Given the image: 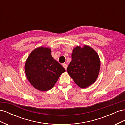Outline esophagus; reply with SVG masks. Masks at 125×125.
<instances>
[{
    "mask_svg": "<svg viewBox=\"0 0 125 125\" xmlns=\"http://www.w3.org/2000/svg\"><path fill=\"white\" fill-rule=\"evenodd\" d=\"M62 66H63V67L65 68V69L66 70L67 69V65H66V63H63L62 64Z\"/></svg>",
    "mask_w": 125,
    "mask_h": 125,
    "instance_id": "obj_1",
    "label": "esophagus"
}]
</instances>
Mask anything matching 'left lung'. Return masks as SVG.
I'll return each mask as SVG.
<instances>
[{"mask_svg": "<svg viewBox=\"0 0 125 125\" xmlns=\"http://www.w3.org/2000/svg\"><path fill=\"white\" fill-rule=\"evenodd\" d=\"M67 71L74 82L81 88L94 83L99 74L101 62L96 51L88 45L74 47Z\"/></svg>", "mask_w": 125, "mask_h": 125, "instance_id": "1", "label": "left lung"}]
</instances>
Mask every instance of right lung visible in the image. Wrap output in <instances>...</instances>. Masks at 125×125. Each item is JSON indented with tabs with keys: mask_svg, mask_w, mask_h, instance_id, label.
<instances>
[{
	"mask_svg": "<svg viewBox=\"0 0 125 125\" xmlns=\"http://www.w3.org/2000/svg\"><path fill=\"white\" fill-rule=\"evenodd\" d=\"M25 73L30 83L36 89L46 91L53 88L65 68L51 55L50 48L39 47L28 56Z\"/></svg>",
	"mask_w": 125,
	"mask_h": 125,
	"instance_id": "obj_1",
	"label": "right lung"
}]
</instances>
